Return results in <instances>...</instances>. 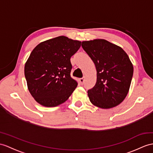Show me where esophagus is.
Instances as JSON below:
<instances>
[{"instance_id": "obj_1", "label": "esophagus", "mask_w": 153, "mask_h": 153, "mask_svg": "<svg viewBox=\"0 0 153 153\" xmlns=\"http://www.w3.org/2000/svg\"><path fill=\"white\" fill-rule=\"evenodd\" d=\"M79 81H80V83L82 85L84 83V79H83V78H81V79H79Z\"/></svg>"}]
</instances>
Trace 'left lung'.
<instances>
[{
    "label": "left lung",
    "instance_id": "left-lung-1",
    "mask_svg": "<svg viewBox=\"0 0 153 153\" xmlns=\"http://www.w3.org/2000/svg\"><path fill=\"white\" fill-rule=\"evenodd\" d=\"M82 47L95 64L97 82L89 89V100L101 108L116 106L127 95L133 66L123 48L105 39L82 42Z\"/></svg>",
    "mask_w": 153,
    "mask_h": 153
}]
</instances>
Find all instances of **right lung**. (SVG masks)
<instances>
[{"label":"right lung","instance_id":"add662e5","mask_svg":"<svg viewBox=\"0 0 153 153\" xmlns=\"http://www.w3.org/2000/svg\"><path fill=\"white\" fill-rule=\"evenodd\" d=\"M81 42L59 36L38 45L25 66L28 90L37 102L53 107L64 103L76 88L71 76L70 58L79 49Z\"/></svg>","mask_w":153,"mask_h":153}]
</instances>
